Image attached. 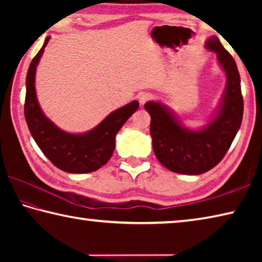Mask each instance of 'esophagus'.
<instances>
[{
    "mask_svg": "<svg viewBox=\"0 0 262 262\" xmlns=\"http://www.w3.org/2000/svg\"><path fill=\"white\" fill-rule=\"evenodd\" d=\"M150 99H152V95L150 94V92H141L139 96V100L141 105H144Z\"/></svg>",
    "mask_w": 262,
    "mask_h": 262,
    "instance_id": "34e87169",
    "label": "esophagus"
}]
</instances>
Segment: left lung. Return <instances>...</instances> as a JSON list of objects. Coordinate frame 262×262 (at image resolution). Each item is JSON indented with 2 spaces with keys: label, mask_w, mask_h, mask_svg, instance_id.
<instances>
[{
  "label": "left lung",
  "mask_w": 262,
  "mask_h": 262,
  "mask_svg": "<svg viewBox=\"0 0 262 262\" xmlns=\"http://www.w3.org/2000/svg\"><path fill=\"white\" fill-rule=\"evenodd\" d=\"M205 47L214 52L227 76L224 94L210 121L201 128L184 126L161 101H148L154 152L162 165L176 173L201 174L216 166L231 145L243 120L244 101L236 62L212 35Z\"/></svg>",
  "instance_id": "1"
}]
</instances>
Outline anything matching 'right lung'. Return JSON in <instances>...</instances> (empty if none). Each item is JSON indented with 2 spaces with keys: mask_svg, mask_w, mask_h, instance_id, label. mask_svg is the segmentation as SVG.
Returning a JSON list of instances; mask_svg holds the SVG:
<instances>
[{
  "mask_svg": "<svg viewBox=\"0 0 262 262\" xmlns=\"http://www.w3.org/2000/svg\"><path fill=\"white\" fill-rule=\"evenodd\" d=\"M51 37H47L41 50L31 62L26 75L24 113L31 135L43 155L56 167L69 173H89L97 171L112 157L115 135L128 119L139 108V101L133 100L111 112L91 130L73 134L62 130L48 119L39 105L35 92V72Z\"/></svg>",
  "mask_w": 262,
  "mask_h": 262,
  "instance_id": "right-lung-1",
  "label": "right lung"
}]
</instances>
